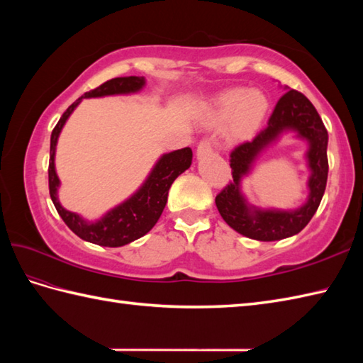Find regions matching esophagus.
I'll list each match as a JSON object with an SVG mask.
<instances>
[{"instance_id": "obj_1", "label": "esophagus", "mask_w": 363, "mask_h": 363, "mask_svg": "<svg viewBox=\"0 0 363 363\" xmlns=\"http://www.w3.org/2000/svg\"><path fill=\"white\" fill-rule=\"evenodd\" d=\"M209 152H212V143H211L209 138H203V140L198 143L196 156L198 157H203V156H206V154H209Z\"/></svg>"}]
</instances>
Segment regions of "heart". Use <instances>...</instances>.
I'll return each mask as SVG.
<instances>
[{"label":"heart","instance_id":"1","mask_svg":"<svg viewBox=\"0 0 363 363\" xmlns=\"http://www.w3.org/2000/svg\"><path fill=\"white\" fill-rule=\"evenodd\" d=\"M267 107V98L257 90H228L215 103L211 121L221 123L228 120V137L233 140H243L257 129L265 117Z\"/></svg>","mask_w":363,"mask_h":363}]
</instances>
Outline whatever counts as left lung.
Here are the masks:
<instances>
[{
  "label": "left lung",
  "instance_id": "1",
  "mask_svg": "<svg viewBox=\"0 0 363 363\" xmlns=\"http://www.w3.org/2000/svg\"><path fill=\"white\" fill-rule=\"evenodd\" d=\"M284 130H295L310 143L306 155L311 177L308 203L296 211H264L250 206L240 191L241 177L249 172L252 162ZM233 181L215 198L217 209L238 234L260 242L282 240L301 233L317 212L328 182V130L313 104L298 90H287L276 103L267 128L252 138L235 146L230 152Z\"/></svg>",
  "mask_w": 363,
  "mask_h": 363
}]
</instances>
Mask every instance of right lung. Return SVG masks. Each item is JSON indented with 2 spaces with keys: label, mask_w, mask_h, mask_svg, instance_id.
<instances>
[{
  "label": "right lung",
  "mask_w": 363,
  "mask_h": 363,
  "mask_svg": "<svg viewBox=\"0 0 363 363\" xmlns=\"http://www.w3.org/2000/svg\"><path fill=\"white\" fill-rule=\"evenodd\" d=\"M145 86L143 76H126V78H113L106 81L101 86L87 91L81 98L68 107L62 117L57 121L51 133V146H50V167H48V182H50V196L52 204L59 212L60 218L65 221V225L70 228L73 233L81 237L82 240L109 246V248H117V246L128 245L137 238L143 237L150 233L152 226L156 225L160 218L162 212L165 209L168 190L172 184L181 173L191 165V150L182 148L176 150L168 154H164L157 164L154 165L152 172L146 177L143 186L138 189L135 194L123 201L117 207H113L107 212L104 217L96 221H87L78 213L70 212L60 206L57 199V187L59 177L54 168V154H56V145L60 130H62L65 121L70 117L72 112L76 109L84 98H98L107 95H126L135 94Z\"/></svg>",
  "instance_id": "obj_1"
}]
</instances>
